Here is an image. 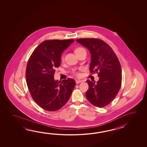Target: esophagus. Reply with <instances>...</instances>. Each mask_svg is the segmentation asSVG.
I'll return each instance as SVG.
<instances>
[{"mask_svg": "<svg viewBox=\"0 0 147 147\" xmlns=\"http://www.w3.org/2000/svg\"><path fill=\"white\" fill-rule=\"evenodd\" d=\"M84 82V80H76V83L77 84H79V83H81V82Z\"/></svg>", "mask_w": 147, "mask_h": 147, "instance_id": "esophagus-1", "label": "esophagus"}]
</instances>
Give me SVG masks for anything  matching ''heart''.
Masks as SVG:
<instances>
[{
    "mask_svg": "<svg viewBox=\"0 0 147 147\" xmlns=\"http://www.w3.org/2000/svg\"><path fill=\"white\" fill-rule=\"evenodd\" d=\"M81 49H83V48H78L76 49V50H75V53H76V52H77V51H78L79 50H80ZM62 59H63V57H62ZM80 69H82V68H80ZM74 72H75V74H76V75H77V76H80V73H79L78 72H77V71H75Z\"/></svg>",
    "mask_w": 147,
    "mask_h": 147,
    "instance_id": "b5f03b06",
    "label": "heart"
}]
</instances>
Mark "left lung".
Here are the masks:
<instances>
[{
    "label": "left lung",
    "instance_id": "8db88e82",
    "mask_svg": "<svg viewBox=\"0 0 147 147\" xmlns=\"http://www.w3.org/2000/svg\"><path fill=\"white\" fill-rule=\"evenodd\" d=\"M86 47L91 54L89 70L98 73L99 80H87L89 89L86 92L88 100L94 106L103 107L113 101L121 86L122 70L116 53L109 45L97 38L76 40Z\"/></svg>",
    "mask_w": 147,
    "mask_h": 147
}]
</instances>
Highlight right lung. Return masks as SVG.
Wrapping results in <instances>:
<instances>
[{
	"label": "right lung",
	"instance_id": "obj_1",
	"mask_svg": "<svg viewBox=\"0 0 147 147\" xmlns=\"http://www.w3.org/2000/svg\"><path fill=\"white\" fill-rule=\"evenodd\" d=\"M74 41V39L44 41L28 60L26 72L28 89L34 101L47 111H56L65 106L75 87L76 82L72 79L61 82L54 79L62 53Z\"/></svg>",
	"mask_w": 147,
	"mask_h": 147
}]
</instances>
